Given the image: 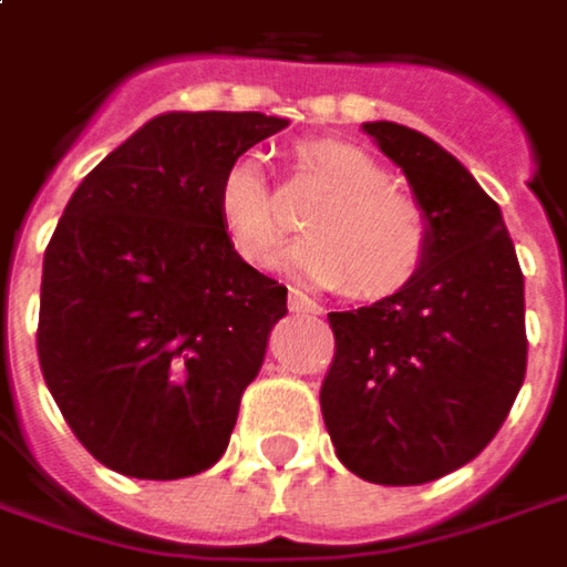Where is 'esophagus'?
<instances>
[{"label": "esophagus", "mask_w": 567, "mask_h": 567, "mask_svg": "<svg viewBox=\"0 0 567 567\" xmlns=\"http://www.w3.org/2000/svg\"><path fill=\"white\" fill-rule=\"evenodd\" d=\"M288 307H291L295 313H320V303L313 301V298H307L298 288L288 291Z\"/></svg>", "instance_id": "esophagus-1"}]
</instances>
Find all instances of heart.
I'll return each mask as SVG.
<instances>
[{"label": "heart", "instance_id": "obj_1", "mask_svg": "<svg viewBox=\"0 0 567 567\" xmlns=\"http://www.w3.org/2000/svg\"><path fill=\"white\" fill-rule=\"evenodd\" d=\"M301 159L329 197L307 213L310 235L285 250L282 264L317 285L344 282L354 298H382L411 282L430 250V223L417 200L395 190L392 175L354 144L317 141L301 150ZM213 206L225 241L245 264L272 260L285 219L257 153L225 166Z\"/></svg>", "mask_w": 567, "mask_h": 567}]
</instances>
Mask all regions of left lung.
I'll return each mask as SVG.
<instances>
[{"instance_id":"left-lung-1","label":"left lung","mask_w":567,"mask_h":567,"mask_svg":"<svg viewBox=\"0 0 567 567\" xmlns=\"http://www.w3.org/2000/svg\"><path fill=\"white\" fill-rule=\"evenodd\" d=\"M361 127L404 172L430 250L389 298L329 313L322 420L351 474L417 486L477 458L508 417L527 370L524 276L502 209L449 150L399 122Z\"/></svg>"}]
</instances>
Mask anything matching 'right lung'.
Here are the masks:
<instances>
[{
  "label": "right lung",
  "instance_id": "add662e5",
  "mask_svg": "<svg viewBox=\"0 0 567 567\" xmlns=\"http://www.w3.org/2000/svg\"><path fill=\"white\" fill-rule=\"evenodd\" d=\"M288 118L163 112L71 194L40 285L37 351L71 433L137 480L200 474L228 449L288 288L216 219L225 166Z\"/></svg>",
  "mask_w": 567,
  "mask_h": 567
}]
</instances>
